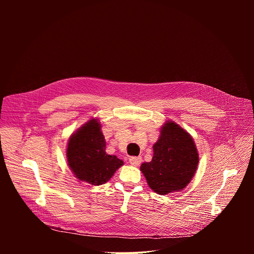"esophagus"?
Instances as JSON below:
<instances>
[{
  "mask_svg": "<svg viewBox=\"0 0 254 254\" xmlns=\"http://www.w3.org/2000/svg\"><path fill=\"white\" fill-rule=\"evenodd\" d=\"M128 161H129L130 165L137 167L141 163V158L140 157H129Z\"/></svg>",
  "mask_w": 254,
  "mask_h": 254,
  "instance_id": "obj_1",
  "label": "esophagus"
}]
</instances>
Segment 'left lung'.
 <instances>
[{"label":"left lung","mask_w":254,"mask_h":254,"mask_svg":"<svg viewBox=\"0 0 254 254\" xmlns=\"http://www.w3.org/2000/svg\"><path fill=\"white\" fill-rule=\"evenodd\" d=\"M153 150L152 161L140 166L150 188L160 195L183 190L199 163L192 136L174 122H167Z\"/></svg>","instance_id":"1"}]
</instances>
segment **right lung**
Wrapping results in <instances>:
<instances>
[{
	"mask_svg": "<svg viewBox=\"0 0 254 254\" xmlns=\"http://www.w3.org/2000/svg\"><path fill=\"white\" fill-rule=\"evenodd\" d=\"M100 124L92 119L72 134L66 157L74 176L82 182L99 186L106 183L124 165L117 156L105 153V139Z\"/></svg>",
	"mask_w": 254,
	"mask_h": 254,
	"instance_id": "obj_1",
	"label": "right lung"
}]
</instances>
